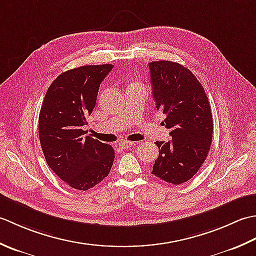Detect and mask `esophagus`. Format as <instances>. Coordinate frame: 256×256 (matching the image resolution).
Segmentation results:
<instances>
[{
    "label": "esophagus",
    "mask_w": 256,
    "mask_h": 256,
    "mask_svg": "<svg viewBox=\"0 0 256 256\" xmlns=\"http://www.w3.org/2000/svg\"><path fill=\"white\" fill-rule=\"evenodd\" d=\"M132 144H134V142H128V140H122V142H119V146H120V147H122V148H128Z\"/></svg>",
    "instance_id": "obj_1"
}]
</instances>
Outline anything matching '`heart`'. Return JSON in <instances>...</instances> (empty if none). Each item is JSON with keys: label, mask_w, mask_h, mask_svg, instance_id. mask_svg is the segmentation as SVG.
<instances>
[{"label": "heart", "mask_w": 256, "mask_h": 256, "mask_svg": "<svg viewBox=\"0 0 256 256\" xmlns=\"http://www.w3.org/2000/svg\"><path fill=\"white\" fill-rule=\"evenodd\" d=\"M136 84H137V82H136ZM132 85H134V84H132Z\"/></svg>", "instance_id": "b5f03b06"}]
</instances>
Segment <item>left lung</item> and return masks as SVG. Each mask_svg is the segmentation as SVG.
Wrapping results in <instances>:
<instances>
[{
    "instance_id": "left-lung-1",
    "label": "left lung",
    "mask_w": 256,
    "mask_h": 256,
    "mask_svg": "<svg viewBox=\"0 0 256 256\" xmlns=\"http://www.w3.org/2000/svg\"><path fill=\"white\" fill-rule=\"evenodd\" d=\"M149 70L156 108L166 114L171 136L169 142H156L159 156L152 174L168 184H184L200 169L210 150V104L202 85L186 67L158 60L149 62Z\"/></svg>"
}]
</instances>
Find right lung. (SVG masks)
<instances>
[{
    "label": "right lung",
    "mask_w": 256,
    "mask_h": 256,
    "mask_svg": "<svg viewBox=\"0 0 256 256\" xmlns=\"http://www.w3.org/2000/svg\"><path fill=\"white\" fill-rule=\"evenodd\" d=\"M114 65H86L52 82L38 118L40 147L50 168L70 186L86 191L109 174L114 159L110 144L90 138L82 126L92 112L100 82Z\"/></svg>",
    "instance_id": "1"
}]
</instances>
